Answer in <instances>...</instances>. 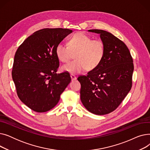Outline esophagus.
I'll use <instances>...</instances> for the list:
<instances>
[{
  "mask_svg": "<svg viewBox=\"0 0 150 150\" xmlns=\"http://www.w3.org/2000/svg\"><path fill=\"white\" fill-rule=\"evenodd\" d=\"M70 77H71V79H72V80H75L76 79V76H75V75H73V74H71V75H70Z\"/></svg>",
  "mask_w": 150,
  "mask_h": 150,
  "instance_id": "obj_1",
  "label": "esophagus"
}]
</instances>
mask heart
Segmentation results:
<instances>
[{"label": "heart", "mask_w": 150, "mask_h": 150, "mask_svg": "<svg viewBox=\"0 0 150 150\" xmlns=\"http://www.w3.org/2000/svg\"><path fill=\"white\" fill-rule=\"evenodd\" d=\"M105 47L100 39H92L89 36L79 32L71 37L69 46L64 42H59L56 47L58 59L67 62L72 58L75 54V60L63 65L61 70L72 74H79L86 69H95L103 59Z\"/></svg>", "instance_id": "heart-1"}]
</instances>
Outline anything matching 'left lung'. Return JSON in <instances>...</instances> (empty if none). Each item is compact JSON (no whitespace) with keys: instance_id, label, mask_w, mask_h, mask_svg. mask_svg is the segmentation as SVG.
<instances>
[{"instance_id":"8db88e82","label":"left lung","mask_w":150,"mask_h":150,"mask_svg":"<svg viewBox=\"0 0 150 150\" xmlns=\"http://www.w3.org/2000/svg\"><path fill=\"white\" fill-rule=\"evenodd\" d=\"M88 31L100 34L105 52L97 67L78 78L80 98L91 113L105 115L116 109L130 91L133 60L127 46L111 33L97 29Z\"/></svg>"}]
</instances>
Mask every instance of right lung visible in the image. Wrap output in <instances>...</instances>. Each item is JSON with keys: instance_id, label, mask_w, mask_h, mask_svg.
<instances>
[{"instance_id": "1", "label": "right lung", "mask_w": 150, "mask_h": 150, "mask_svg": "<svg viewBox=\"0 0 150 150\" xmlns=\"http://www.w3.org/2000/svg\"><path fill=\"white\" fill-rule=\"evenodd\" d=\"M72 32L67 28H44L28 36L15 53L12 78L18 96L37 112L57 105L71 81L67 72L57 74L59 59L57 45Z\"/></svg>"}]
</instances>
